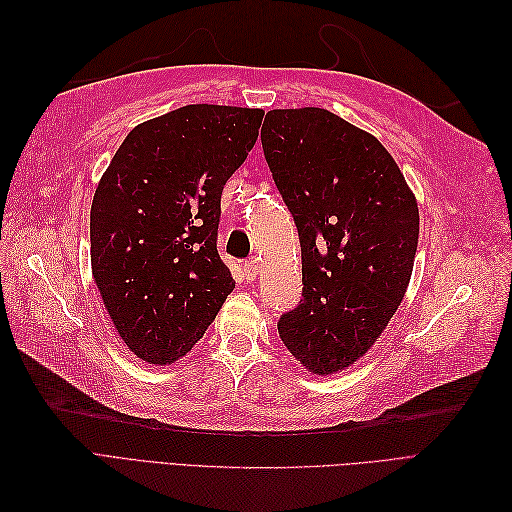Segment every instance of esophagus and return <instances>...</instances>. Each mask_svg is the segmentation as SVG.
<instances>
[{
  "label": "esophagus",
  "mask_w": 512,
  "mask_h": 512,
  "mask_svg": "<svg viewBox=\"0 0 512 512\" xmlns=\"http://www.w3.org/2000/svg\"><path fill=\"white\" fill-rule=\"evenodd\" d=\"M258 271H260V265H258V260L256 258H252V260H247L245 265H243V275H245V280H256V275H258Z\"/></svg>",
  "instance_id": "34e87169"
}]
</instances>
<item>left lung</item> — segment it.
<instances>
[{
  "mask_svg": "<svg viewBox=\"0 0 512 512\" xmlns=\"http://www.w3.org/2000/svg\"><path fill=\"white\" fill-rule=\"evenodd\" d=\"M262 151L299 230L303 299L277 331L318 376L350 367L378 342L404 299L418 207L376 136L324 108L269 111Z\"/></svg>",
  "mask_w": 512,
  "mask_h": 512,
  "instance_id": "8db88e82",
  "label": "left lung"
}]
</instances>
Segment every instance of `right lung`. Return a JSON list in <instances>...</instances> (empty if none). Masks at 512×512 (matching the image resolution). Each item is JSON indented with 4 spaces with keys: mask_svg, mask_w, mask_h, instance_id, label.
I'll return each mask as SVG.
<instances>
[{
    "mask_svg": "<svg viewBox=\"0 0 512 512\" xmlns=\"http://www.w3.org/2000/svg\"><path fill=\"white\" fill-rule=\"evenodd\" d=\"M262 115L181 106L136 126L102 175L89 215L91 271L138 359L168 365L188 354L235 288L218 254L220 200Z\"/></svg>",
    "mask_w": 512,
    "mask_h": 512,
    "instance_id": "1",
    "label": "right lung"
}]
</instances>
